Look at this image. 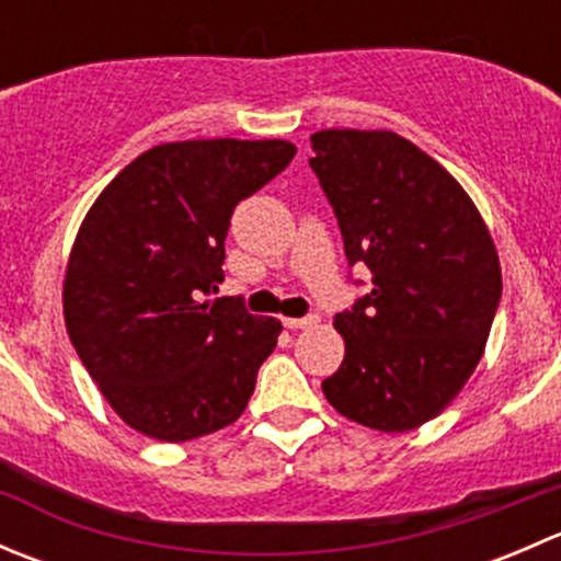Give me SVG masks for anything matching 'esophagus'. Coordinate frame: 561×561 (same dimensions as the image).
<instances>
[{
	"mask_svg": "<svg viewBox=\"0 0 561 561\" xmlns=\"http://www.w3.org/2000/svg\"><path fill=\"white\" fill-rule=\"evenodd\" d=\"M317 322H320V317H317V314H309V317H285V320H282V325L290 328V331H301V328H312V325H317Z\"/></svg>",
	"mask_w": 561,
	"mask_h": 561,
	"instance_id": "esophagus-1",
	"label": "esophagus"
}]
</instances>
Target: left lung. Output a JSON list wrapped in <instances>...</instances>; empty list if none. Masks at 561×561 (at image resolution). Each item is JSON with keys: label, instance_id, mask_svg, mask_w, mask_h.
Wrapping results in <instances>:
<instances>
[{"label": "left lung", "instance_id": "1", "mask_svg": "<svg viewBox=\"0 0 561 561\" xmlns=\"http://www.w3.org/2000/svg\"><path fill=\"white\" fill-rule=\"evenodd\" d=\"M312 149L344 254L371 271V290L333 317L344 360L322 393L360 426L410 432L437 417L483 358L500 254L463 186L401 135L320 129Z\"/></svg>", "mask_w": 561, "mask_h": 561}]
</instances>
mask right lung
<instances>
[{
  "mask_svg": "<svg viewBox=\"0 0 561 561\" xmlns=\"http://www.w3.org/2000/svg\"><path fill=\"white\" fill-rule=\"evenodd\" d=\"M287 140H179L100 192L65 271V325L100 393L135 432L186 443L239 421L282 322L225 279L233 208L285 171Z\"/></svg>",
  "mask_w": 561,
  "mask_h": 561,
  "instance_id": "obj_1",
  "label": "right lung"
}]
</instances>
